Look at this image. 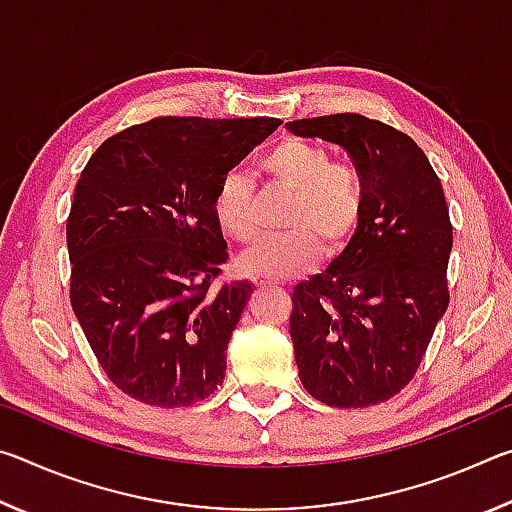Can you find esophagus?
Segmentation results:
<instances>
[{"label":"esophagus","mask_w":512,"mask_h":512,"mask_svg":"<svg viewBox=\"0 0 512 512\" xmlns=\"http://www.w3.org/2000/svg\"><path fill=\"white\" fill-rule=\"evenodd\" d=\"M253 284H255L257 289H266V287H271V282L264 280V277H253Z\"/></svg>","instance_id":"esophagus-1"}]
</instances>
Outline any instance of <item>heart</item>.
Masks as SVG:
<instances>
[{"label": "heart", "instance_id": "1", "mask_svg": "<svg viewBox=\"0 0 512 512\" xmlns=\"http://www.w3.org/2000/svg\"><path fill=\"white\" fill-rule=\"evenodd\" d=\"M268 183L291 194L284 205V235L266 239L241 257V268L264 280H289L309 271L320 253L348 244L363 214V180L352 164L332 162L325 146L289 137L259 162ZM214 219L225 235L250 244L259 235L255 185L246 173L228 171L214 192Z\"/></svg>", "mask_w": 512, "mask_h": 512}]
</instances>
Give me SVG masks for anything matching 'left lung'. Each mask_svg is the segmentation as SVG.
<instances>
[{"label": "left lung", "instance_id": "obj_1", "mask_svg": "<svg viewBox=\"0 0 512 512\" xmlns=\"http://www.w3.org/2000/svg\"><path fill=\"white\" fill-rule=\"evenodd\" d=\"M343 146L361 173L350 244L291 293V341L311 397L339 409L391 400L413 379L449 305L452 223L440 178L409 135L357 112L289 121Z\"/></svg>", "mask_w": 512, "mask_h": 512}]
</instances>
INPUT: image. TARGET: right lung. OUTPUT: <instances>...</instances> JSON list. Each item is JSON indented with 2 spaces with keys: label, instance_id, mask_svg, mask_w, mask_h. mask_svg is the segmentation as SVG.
I'll return each instance as SVG.
<instances>
[{
  "label": "right lung",
  "instance_id": "right-lung-1",
  "mask_svg": "<svg viewBox=\"0 0 512 512\" xmlns=\"http://www.w3.org/2000/svg\"><path fill=\"white\" fill-rule=\"evenodd\" d=\"M280 124L158 117L108 137L81 171L69 300L103 372L133 400L176 409L223 384L253 284L212 289L228 262L214 192Z\"/></svg>",
  "mask_w": 512,
  "mask_h": 512
}]
</instances>
